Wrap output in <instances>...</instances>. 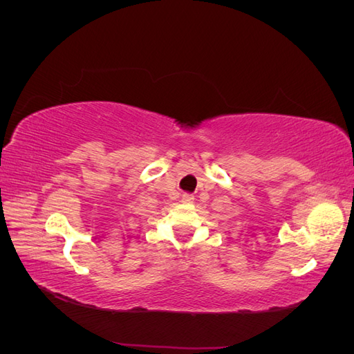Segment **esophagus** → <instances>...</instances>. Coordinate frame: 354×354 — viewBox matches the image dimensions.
<instances>
[{
	"instance_id": "obj_1",
	"label": "esophagus",
	"mask_w": 354,
	"mask_h": 354,
	"mask_svg": "<svg viewBox=\"0 0 354 354\" xmlns=\"http://www.w3.org/2000/svg\"><path fill=\"white\" fill-rule=\"evenodd\" d=\"M194 195H190V194H185L183 196H181V202H183V203H192V202H194Z\"/></svg>"
}]
</instances>
